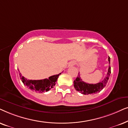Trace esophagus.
Instances as JSON below:
<instances>
[{
	"label": "esophagus",
	"mask_w": 128,
	"mask_h": 128,
	"mask_svg": "<svg viewBox=\"0 0 128 128\" xmlns=\"http://www.w3.org/2000/svg\"><path fill=\"white\" fill-rule=\"evenodd\" d=\"M75 64H76V62H74V61H72V62H71V63L70 64V66H74Z\"/></svg>",
	"instance_id": "esophagus-1"
}]
</instances>
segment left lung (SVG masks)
Here are the masks:
<instances>
[{
    "instance_id": "left-lung-1",
    "label": "left lung",
    "mask_w": 128,
    "mask_h": 128,
    "mask_svg": "<svg viewBox=\"0 0 128 128\" xmlns=\"http://www.w3.org/2000/svg\"><path fill=\"white\" fill-rule=\"evenodd\" d=\"M109 64H110V57H108ZM111 72L110 71V67L109 66L108 71L107 72V74L105 76L104 80L100 82L97 83V84H88L82 81L81 77L80 76V72L78 73V76L76 78V79L74 81V86L77 91H79V92L84 95L92 94H96L97 92H100L106 86V85L108 82V81L110 78V74Z\"/></svg>"
}]
</instances>
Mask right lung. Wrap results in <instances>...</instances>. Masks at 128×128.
Here are the masks:
<instances>
[{"instance_id":"right-lung-1","label":"right lung","mask_w":128,"mask_h":128,"mask_svg":"<svg viewBox=\"0 0 128 128\" xmlns=\"http://www.w3.org/2000/svg\"><path fill=\"white\" fill-rule=\"evenodd\" d=\"M61 74L51 76L48 78H46L44 80H30L22 76L21 73H20L19 76L22 81L23 82L24 85L28 87L30 90L33 91L38 92V93H42L44 92L48 91L49 90L54 87L56 85V82L58 78V76Z\"/></svg>"}]
</instances>
